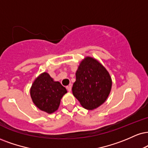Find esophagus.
Returning a JSON list of instances; mask_svg holds the SVG:
<instances>
[{"label":"esophagus","instance_id":"34e87169","mask_svg":"<svg viewBox=\"0 0 148 148\" xmlns=\"http://www.w3.org/2000/svg\"><path fill=\"white\" fill-rule=\"evenodd\" d=\"M67 90H68L69 92H71V90H72V86L71 85H69V86H67Z\"/></svg>","mask_w":148,"mask_h":148}]
</instances>
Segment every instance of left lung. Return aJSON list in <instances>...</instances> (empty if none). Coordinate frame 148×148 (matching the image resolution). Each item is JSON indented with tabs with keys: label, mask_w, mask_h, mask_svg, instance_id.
<instances>
[{
	"label": "left lung",
	"mask_w": 148,
	"mask_h": 148,
	"mask_svg": "<svg viewBox=\"0 0 148 148\" xmlns=\"http://www.w3.org/2000/svg\"><path fill=\"white\" fill-rule=\"evenodd\" d=\"M111 88L109 73L99 61L91 57L82 60L76 72L72 93L83 108L94 110L102 105Z\"/></svg>",
	"instance_id": "obj_1"
}]
</instances>
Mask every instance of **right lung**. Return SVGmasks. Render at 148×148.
Masks as SVG:
<instances>
[{"label":"right lung","mask_w":148,"mask_h":148,"mask_svg":"<svg viewBox=\"0 0 148 148\" xmlns=\"http://www.w3.org/2000/svg\"><path fill=\"white\" fill-rule=\"evenodd\" d=\"M67 90L59 82L54 81L47 73L40 74L32 85L30 94L36 106L48 114L54 112Z\"/></svg>","instance_id":"right-lung-1"}]
</instances>
